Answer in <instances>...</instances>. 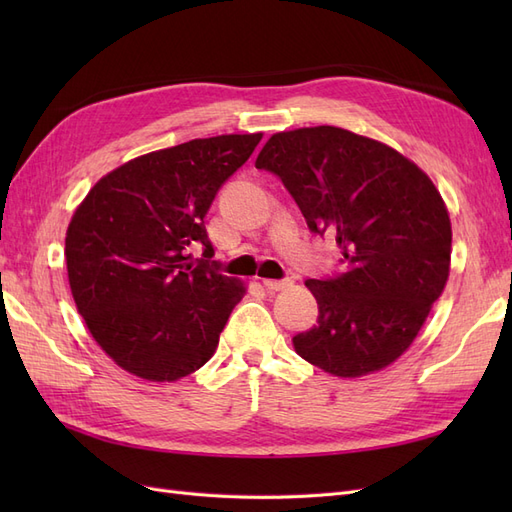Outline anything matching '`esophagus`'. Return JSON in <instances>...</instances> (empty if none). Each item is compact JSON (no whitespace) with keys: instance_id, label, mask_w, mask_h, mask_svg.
Returning a JSON list of instances; mask_svg holds the SVG:
<instances>
[{"instance_id":"obj_1","label":"esophagus","mask_w":512,"mask_h":512,"mask_svg":"<svg viewBox=\"0 0 512 512\" xmlns=\"http://www.w3.org/2000/svg\"><path fill=\"white\" fill-rule=\"evenodd\" d=\"M262 284H265V288L271 290V292H280V290L290 288L292 280H290V277H286V280H262Z\"/></svg>"}]
</instances>
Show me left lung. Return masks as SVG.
Instances as JSON below:
<instances>
[{
  "instance_id": "1",
  "label": "left lung",
  "mask_w": 512,
  "mask_h": 512,
  "mask_svg": "<svg viewBox=\"0 0 512 512\" xmlns=\"http://www.w3.org/2000/svg\"><path fill=\"white\" fill-rule=\"evenodd\" d=\"M256 168L280 177L309 232L335 235L346 265L305 282L318 320L294 350L339 378L391 365L448 280L453 232L436 185L395 149L333 126L273 134Z\"/></svg>"
}]
</instances>
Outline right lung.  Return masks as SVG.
<instances>
[{"mask_svg": "<svg viewBox=\"0 0 512 512\" xmlns=\"http://www.w3.org/2000/svg\"><path fill=\"white\" fill-rule=\"evenodd\" d=\"M262 134L147 153L102 177L72 215V297L100 348L130 374L173 382L203 367L245 288L213 260L205 215ZM194 249L204 256L193 258Z\"/></svg>", "mask_w": 512, "mask_h": 512, "instance_id": "1", "label": "right lung"}]
</instances>
